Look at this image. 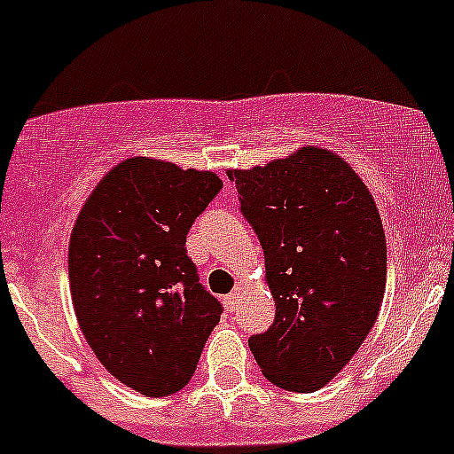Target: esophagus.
Segmentation results:
<instances>
[{
  "mask_svg": "<svg viewBox=\"0 0 454 454\" xmlns=\"http://www.w3.org/2000/svg\"><path fill=\"white\" fill-rule=\"evenodd\" d=\"M241 303V292H232V294H228L226 299H223V305H226L228 312H235L237 308H239Z\"/></svg>",
  "mask_w": 454,
  "mask_h": 454,
  "instance_id": "34e87169",
  "label": "esophagus"
}]
</instances>
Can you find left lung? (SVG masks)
<instances>
[{"instance_id":"8db88e82","label":"left lung","mask_w":454,"mask_h":454,"mask_svg":"<svg viewBox=\"0 0 454 454\" xmlns=\"http://www.w3.org/2000/svg\"><path fill=\"white\" fill-rule=\"evenodd\" d=\"M265 254L277 316L250 336L261 373L286 391L323 388L360 349L387 286V239L358 173L301 146L265 167L228 171Z\"/></svg>"}]
</instances>
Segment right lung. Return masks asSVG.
Returning a JSON list of instances; mask_svg holds the SVG:
<instances>
[{"label": "right lung", "instance_id": "1", "mask_svg": "<svg viewBox=\"0 0 454 454\" xmlns=\"http://www.w3.org/2000/svg\"><path fill=\"white\" fill-rule=\"evenodd\" d=\"M219 189L213 171L122 160L72 228L67 272L81 332L100 364L146 397L189 384L223 312L184 248Z\"/></svg>", "mask_w": 454, "mask_h": 454}]
</instances>
